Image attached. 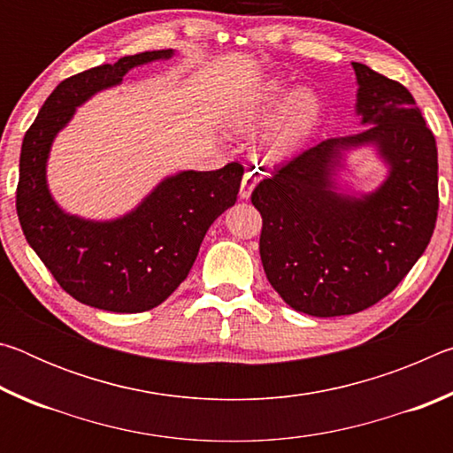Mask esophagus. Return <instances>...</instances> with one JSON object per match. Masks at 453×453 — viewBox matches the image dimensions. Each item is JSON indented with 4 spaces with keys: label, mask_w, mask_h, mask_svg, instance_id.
Listing matches in <instances>:
<instances>
[{
    "label": "esophagus",
    "mask_w": 453,
    "mask_h": 453,
    "mask_svg": "<svg viewBox=\"0 0 453 453\" xmlns=\"http://www.w3.org/2000/svg\"><path fill=\"white\" fill-rule=\"evenodd\" d=\"M257 181H259V178H257V173H254V172H248L243 175L242 189H240L242 199H248L251 196V191H254V188L257 186Z\"/></svg>",
    "instance_id": "1"
}]
</instances>
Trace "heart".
<instances>
[{
    "instance_id": "heart-1",
    "label": "heart",
    "mask_w": 453,
    "mask_h": 453,
    "mask_svg": "<svg viewBox=\"0 0 453 453\" xmlns=\"http://www.w3.org/2000/svg\"><path fill=\"white\" fill-rule=\"evenodd\" d=\"M324 118V99L310 86L294 88L283 78H265L229 97L221 119L227 129L254 134L265 127L259 148L265 162L294 157L318 132Z\"/></svg>"
}]
</instances>
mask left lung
<instances>
[{"label":"left lung","instance_id":"left-lung-1","mask_svg":"<svg viewBox=\"0 0 453 453\" xmlns=\"http://www.w3.org/2000/svg\"><path fill=\"white\" fill-rule=\"evenodd\" d=\"M359 134L321 142L262 180L259 256L272 288L316 318L386 297L424 254L438 219V148L402 83L354 61ZM372 147L387 178L372 192L341 181L351 150Z\"/></svg>","mask_w":453,"mask_h":453}]
</instances>
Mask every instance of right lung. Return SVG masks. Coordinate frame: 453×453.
Instances as JSON below:
<instances>
[{
  "instance_id": "1",
  "label": "right lung",
  "mask_w": 453,
  "mask_h": 453,
  "mask_svg": "<svg viewBox=\"0 0 453 453\" xmlns=\"http://www.w3.org/2000/svg\"><path fill=\"white\" fill-rule=\"evenodd\" d=\"M173 53H135L61 81L21 143L15 210L26 240L59 286L91 308L140 313L165 302L188 278L210 226L232 208L240 191L243 167L227 164L216 172L167 175L132 211L113 219L75 216L51 196L50 151L75 110L99 91L119 86L134 67Z\"/></svg>"
}]
</instances>
